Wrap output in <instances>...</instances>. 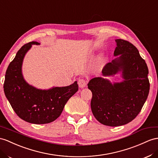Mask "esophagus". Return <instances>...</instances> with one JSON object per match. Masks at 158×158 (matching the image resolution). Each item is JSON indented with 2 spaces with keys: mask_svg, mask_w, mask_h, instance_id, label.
<instances>
[{
  "mask_svg": "<svg viewBox=\"0 0 158 158\" xmlns=\"http://www.w3.org/2000/svg\"><path fill=\"white\" fill-rule=\"evenodd\" d=\"M78 85H79V87L83 88L86 86L87 81L83 78H79L78 80Z\"/></svg>",
  "mask_w": 158,
  "mask_h": 158,
  "instance_id": "obj_1",
  "label": "esophagus"
}]
</instances>
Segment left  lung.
I'll return each instance as SVG.
<instances>
[{"label":"left lung","instance_id":"left-lung-1","mask_svg":"<svg viewBox=\"0 0 158 158\" xmlns=\"http://www.w3.org/2000/svg\"><path fill=\"white\" fill-rule=\"evenodd\" d=\"M114 56L102 70L104 77L121 73V82L112 83L103 77L91 79L87 84L92 92L91 108L99 122L108 126H120L139 114L149 91L148 68L137 48L123 39L115 40Z\"/></svg>","mask_w":158,"mask_h":158}]
</instances>
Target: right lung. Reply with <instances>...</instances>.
I'll return each mask as SVG.
<instances>
[{"label":"right lung","instance_id":"add662e5","mask_svg":"<svg viewBox=\"0 0 158 158\" xmlns=\"http://www.w3.org/2000/svg\"><path fill=\"white\" fill-rule=\"evenodd\" d=\"M32 41L18 51L7 68L4 83V91L12 108L20 118L31 123L45 124L57 119L67 101L78 91L77 82L66 87H53L40 89L28 83L23 77L22 64Z\"/></svg>","mask_w":158,"mask_h":158}]
</instances>
